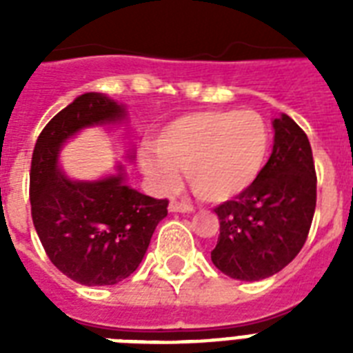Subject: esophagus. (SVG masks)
I'll return each instance as SVG.
<instances>
[{
    "instance_id": "esophagus-1",
    "label": "esophagus",
    "mask_w": 353,
    "mask_h": 353,
    "mask_svg": "<svg viewBox=\"0 0 353 353\" xmlns=\"http://www.w3.org/2000/svg\"><path fill=\"white\" fill-rule=\"evenodd\" d=\"M168 210H170V212L190 214V212H194V207H190V205H185V203H179V201H172V203L168 205Z\"/></svg>"
}]
</instances>
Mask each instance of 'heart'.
I'll list each match as a JSON object with an SVG mask.
<instances>
[{"mask_svg":"<svg viewBox=\"0 0 353 353\" xmlns=\"http://www.w3.org/2000/svg\"><path fill=\"white\" fill-rule=\"evenodd\" d=\"M139 163L161 192L176 190L181 174L198 198L232 201L254 185L269 154L268 124L254 112L203 110L161 126Z\"/></svg>","mask_w":353,"mask_h":353,"instance_id":"heart-1","label":"heart"}]
</instances>
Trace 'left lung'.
Returning a JSON list of instances; mask_svg holds the SVG:
<instances>
[{
  "label": "left lung",
  "instance_id": "obj_1",
  "mask_svg": "<svg viewBox=\"0 0 353 353\" xmlns=\"http://www.w3.org/2000/svg\"><path fill=\"white\" fill-rule=\"evenodd\" d=\"M273 154L247 192L221 203L220 238L210 260L234 280L268 279L301 252L317 203L307 135L291 117L273 119Z\"/></svg>",
  "mask_w": 353,
  "mask_h": 353
}]
</instances>
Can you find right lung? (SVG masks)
I'll list each match as a JSON object with an SVG mask.
<instances>
[{"mask_svg": "<svg viewBox=\"0 0 353 353\" xmlns=\"http://www.w3.org/2000/svg\"><path fill=\"white\" fill-rule=\"evenodd\" d=\"M126 121L124 104L104 93H84L47 122L32 152V223L49 260L82 285H113L128 279L168 212L166 199L128 185L122 163L99 179H74L60 166V152L82 130ZM126 159H133L132 146Z\"/></svg>", "mask_w": 353, "mask_h": 353, "instance_id": "right-lung-1", "label": "right lung"}]
</instances>
